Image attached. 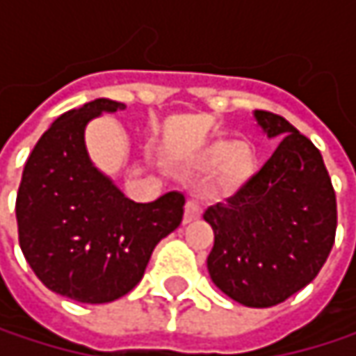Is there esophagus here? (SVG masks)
I'll use <instances>...</instances> for the list:
<instances>
[{"mask_svg":"<svg viewBox=\"0 0 356 356\" xmlns=\"http://www.w3.org/2000/svg\"><path fill=\"white\" fill-rule=\"evenodd\" d=\"M200 216H202V206H200L197 202L189 200V202L185 204V214H183V222H185V225H191V222H195V220H197Z\"/></svg>","mask_w":356,"mask_h":356,"instance_id":"1","label":"esophagus"}]
</instances>
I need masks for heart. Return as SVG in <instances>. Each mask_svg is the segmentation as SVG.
<instances>
[{
    "instance_id": "obj_1",
    "label": "heart",
    "mask_w": 356,
    "mask_h": 356,
    "mask_svg": "<svg viewBox=\"0 0 356 356\" xmlns=\"http://www.w3.org/2000/svg\"><path fill=\"white\" fill-rule=\"evenodd\" d=\"M197 169H214L212 187L218 193H235L243 189L257 173V156L248 144L235 140H216L208 144L195 159Z\"/></svg>"
}]
</instances>
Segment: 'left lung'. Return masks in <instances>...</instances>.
I'll return each mask as SVG.
<instances>
[{"label": "left lung", "mask_w": 356, "mask_h": 356, "mask_svg": "<svg viewBox=\"0 0 356 356\" xmlns=\"http://www.w3.org/2000/svg\"><path fill=\"white\" fill-rule=\"evenodd\" d=\"M276 152L227 204L206 210L214 231L212 282L248 307H272L305 289L325 264L338 225L320 150L284 117L255 111Z\"/></svg>", "instance_id": "1"}]
</instances>
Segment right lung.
Instances as JSON below:
<instances>
[{"instance_id": "add662e5", "label": "right lung", "mask_w": 356, "mask_h": 356, "mask_svg": "<svg viewBox=\"0 0 356 356\" xmlns=\"http://www.w3.org/2000/svg\"><path fill=\"white\" fill-rule=\"evenodd\" d=\"M123 107L97 99L57 117L36 142L18 187V241L29 266L47 289L78 303L127 295L159 241L183 218V193L138 204L92 167L86 123Z\"/></svg>"}]
</instances>
